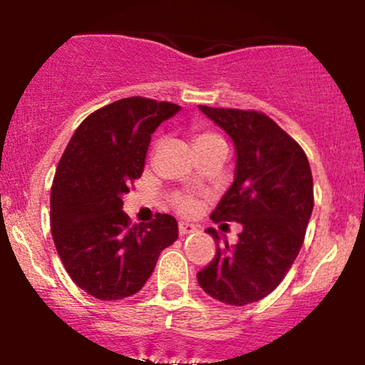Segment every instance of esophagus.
<instances>
[{
  "label": "esophagus",
  "instance_id": "1",
  "mask_svg": "<svg viewBox=\"0 0 365 365\" xmlns=\"http://www.w3.org/2000/svg\"><path fill=\"white\" fill-rule=\"evenodd\" d=\"M197 231V226L190 225V222H180L178 225V232L180 236H187V235H192V232Z\"/></svg>",
  "mask_w": 365,
  "mask_h": 365
}]
</instances>
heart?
Masks as SVG:
<instances>
[{"instance_id":"1","label":"heart","mask_w":365,"mask_h":365,"mask_svg":"<svg viewBox=\"0 0 365 365\" xmlns=\"http://www.w3.org/2000/svg\"><path fill=\"white\" fill-rule=\"evenodd\" d=\"M195 148L197 146H210V144H225L222 138L212 130H200V133L195 134L194 139ZM197 202L194 197L190 195H177L175 197V207H177L182 214H190L192 210L195 209Z\"/></svg>"}]
</instances>
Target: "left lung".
Masks as SVG:
<instances>
[{
    "label": "left lung",
    "instance_id": "left-lung-1",
    "mask_svg": "<svg viewBox=\"0 0 365 365\" xmlns=\"http://www.w3.org/2000/svg\"><path fill=\"white\" fill-rule=\"evenodd\" d=\"M199 108L236 149L235 182L210 219L240 222L243 231L231 247L205 230L217 248L197 280L214 299L245 306L269 296L296 260L313 212V175L302 148L265 113Z\"/></svg>",
    "mask_w": 365,
    "mask_h": 365
}]
</instances>
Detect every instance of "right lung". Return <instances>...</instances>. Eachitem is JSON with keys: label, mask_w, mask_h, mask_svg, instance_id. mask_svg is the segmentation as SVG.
<instances>
[{"label": "right lung", "mask_w": 365, "mask_h": 365, "mask_svg": "<svg viewBox=\"0 0 365 365\" xmlns=\"http://www.w3.org/2000/svg\"><path fill=\"white\" fill-rule=\"evenodd\" d=\"M180 105L130 96L81 122L66 146L51 188V231L66 272L102 301L143 289L158 257L178 238L177 219L156 214L130 225L122 195L140 178L151 134Z\"/></svg>", "instance_id": "right-lung-1"}]
</instances>
